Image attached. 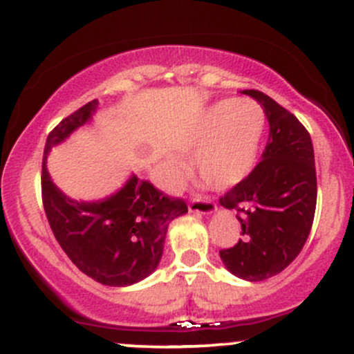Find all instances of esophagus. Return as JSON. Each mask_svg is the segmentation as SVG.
Returning <instances> with one entry per match:
<instances>
[{"mask_svg": "<svg viewBox=\"0 0 354 354\" xmlns=\"http://www.w3.org/2000/svg\"><path fill=\"white\" fill-rule=\"evenodd\" d=\"M188 208H189V212H192V213H201V215H209V213H215L216 205L212 203V201H209V200H200V198H196V200H189Z\"/></svg>", "mask_w": 354, "mask_h": 354, "instance_id": "34e87169", "label": "esophagus"}]
</instances>
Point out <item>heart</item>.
Wrapping results in <instances>:
<instances>
[{
    "label": "heart",
    "mask_w": 354,
    "mask_h": 354,
    "mask_svg": "<svg viewBox=\"0 0 354 354\" xmlns=\"http://www.w3.org/2000/svg\"><path fill=\"white\" fill-rule=\"evenodd\" d=\"M266 122V112L255 100H220L205 112L181 149L196 147L192 165L198 176L216 188H232L254 169ZM180 174L181 162L171 159L166 185H176Z\"/></svg>",
    "instance_id": "b5f03b06"
}]
</instances>
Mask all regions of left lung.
Masks as SVG:
<instances>
[{"label": "left lung", "mask_w": 354, "mask_h": 354, "mask_svg": "<svg viewBox=\"0 0 354 354\" xmlns=\"http://www.w3.org/2000/svg\"><path fill=\"white\" fill-rule=\"evenodd\" d=\"M263 107L269 139L262 161L242 183L220 196L235 209L242 239L220 250L225 267L240 279L266 281L297 257L316 212L317 180L310 136L294 114L260 91H243Z\"/></svg>", "instance_id": "left-lung-1"}]
</instances>
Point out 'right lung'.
Segmentation results:
<instances>
[{
	"mask_svg": "<svg viewBox=\"0 0 354 354\" xmlns=\"http://www.w3.org/2000/svg\"><path fill=\"white\" fill-rule=\"evenodd\" d=\"M97 100L60 120L46 138L41 165V200L62 250L85 275L104 286L124 287L142 281L158 267L168 225L188 212L185 200L162 193L133 176L115 195L94 203L70 200L50 180V149L84 126Z\"/></svg>",
	"mask_w": 354,
	"mask_h": 354,
	"instance_id": "obj_1",
	"label": "right lung"
}]
</instances>
